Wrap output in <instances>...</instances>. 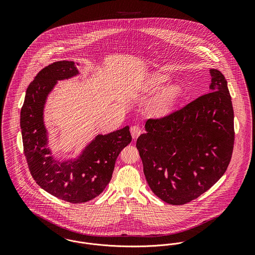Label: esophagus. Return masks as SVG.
Here are the masks:
<instances>
[{
  "label": "esophagus",
  "instance_id": "obj_1",
  "mask_svg": "<svg viewBox=\"0 0 255 255\" xmlns=\"http://www.w3.org/2000/svg\"><path fill=\"white\" fill-rule=\"evenodd\" d=\"M130 133H131L132 138L135 139V138H137V137L140 135V133H141V128H140L138 126H132V127L130 128Z\"/></svg>",
  "mask_w": 255,
  "mask_h": 255
}]
</instances>
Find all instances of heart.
<instances>
[{
    "mask_svg": "<svg viewBox=\"0 0 255 255\" xmlns=\"http://www.w3.org/2000/svg\"><path fill=\"white\" fill-rule=\"evenodd\" d=\"M168 79L169 76L164 73H154L149 74L143 81L142 89L147 92L155 91ZM182 94V87L180 83H169L149 99L146 104V110L153 117H165L175 107Z\"/></svg>",
    "mask_w": 255,
    "mask_h": 255,
    "instance_id": "obj_1",
    "label": "heart"
}]
</instances>
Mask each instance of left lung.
I'll use <instances>...</instances> for the list:
<instances>
[{"label": "left lung", "mask_w": 255, "mask_h": 255, "mask_svg": "<svg viewBox=\"0 0 255 255\" xmlns=\"http://www.w3.org/2000/svg\"><path fill=\"white\" fill-rule=\"evenodd\" d=\"M209 73L210 92L168 117L148 120L136 140L148 185L169 204L182 205L207 191L232 158V98L222 73Z\"/></svg>", "instance_id": "8db88e82"}]
</instances>
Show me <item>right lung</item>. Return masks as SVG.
I'll list each match as a JSON object with an SVG mask.
<instances>
[{
  "label": "right lung",
  "mask_w": 255,
  "mask_h": 255,
  "mask_svg": "<svg viewBox=\"0 0 255 255\" xmlns=\"http://www.w3.org/2000/svg\"><path fill=\"white\" fill-rule=\"evenodd\" d=\"M79 73L72 61L47 66L27 87L20 112L23 151L31 176L41 188L71 203L89 201L105 189L120 152L131 141L127 126L107 134H97L75 158L61 160L53 155L44 122L45 105L59 80Z\"/></svg>",
  "instance_id": "add662e5"
}]
</instances>
